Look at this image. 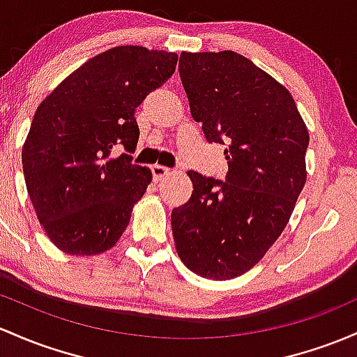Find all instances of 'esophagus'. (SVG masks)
I'll use <instances>...</instances> for the list:
<instances>
[{"label":"esophagus","instance_id":"obj_1","mask_svg":"<svg viewBox=\"0 0 357 357\" xmlns=\"http://www.w3.org/2000/svg\"><path fill=\"white\" fill-rule=\"evenodd\" d=\"M152 171V178H154V181H160L162 178H166L167 174H171V169L166 166H160V164H154V166L151 167Z\"/></svg>","mask_w":357,"mask_h":357}]
</instances>
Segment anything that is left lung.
<instances>
[{
    "instance_id": "8db88e82",
    "label": "left lung",
    "mask_w": 357,
    "mask_h": 357,
    "mask_svg": "<svg viewBox=\"0 0 357 357\" xmlns=\"http://www.w3.org/2000/svg\"><path fill=\"white\" fill-rule=\"evenodd\" d=\"M179 77L208 142L225 144V181L190 171L193 195L171 213L190 271L232 280L281 236L307 179L308 130L284 86L232 50L183 52Z\"/></svg>"
}]
</instances>
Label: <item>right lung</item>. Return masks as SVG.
I'll use <instances>...</instances> for the list:
<instances>
[{"instance_id": "obj_1", "label": "right lung", "mask_w": 357, "mask_h": 357, "mask_svg": "<svg viewBox=\"0 0 357 357\" xmlns=\"http://www.w3.org/2000/svg\"><path fill=\"white\" fill-rule=\"evenodd\" d=\"M178 56L139 45L89 59L35 112L22 151L26 191L54 245L73 256L112 249L152 181L132 164L135 108L174 73Z\"/></svg>"}]
</instances>
